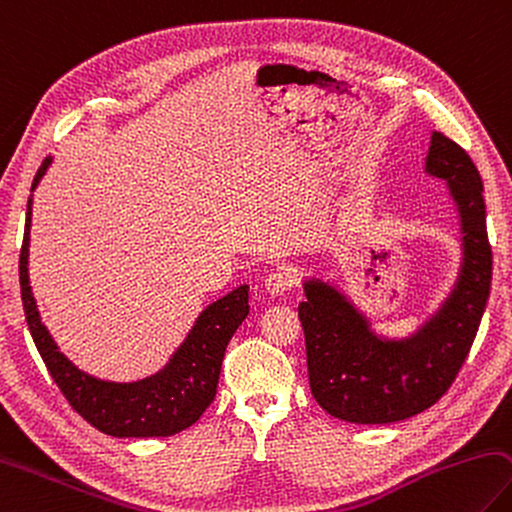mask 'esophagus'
Listing matches in <instances>:
<instances>
[{"mask_svg":"<svg viewBox=\"0 0 512 512\" xmlns=\"http://www.w3.org/2000/svg\"><path fill=\"white\" fill-rule=\"evenodd\" d=\"M293 284H295V275L288 271V268H280L277 273H271L266 277L264 288L271 297H282L284 293L291 291Z\"/></svg>","mask_w":512,"mask_h":512,"instance_id":"34e87169","label":"esophagus"}]
</instances>
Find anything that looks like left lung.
I'll return each mask as SVG.
<instances>
[{"label": "left lung", "mask_w": 512, "mask_h": 512, "mask_svg": "<svg viewBox=\"0 0 512 512\" xmlns=\"http://www.w3.org/2000/svg\"><path fill=\"white\" fill-rule=\"evenodd\" d=\"M425 172L445 181L459 212L457 282L430 318L405 338H385L331 282L306 277L300 313L311 394L324 412L347 423L405 421L448 392L468 358L486 311L492 250L483 183L466 150L432 132Z\"/></svg>", "instance_id": "obj_1"}]
</instances>
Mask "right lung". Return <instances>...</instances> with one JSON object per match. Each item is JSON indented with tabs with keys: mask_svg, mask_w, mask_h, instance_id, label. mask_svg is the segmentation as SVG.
I'll use <instances>...</instances> for the list:
<instances>
[{
	"mask_svg": "<svg viewBox=\"0 0 512 512\" xmlns=\"http://www.w3.org/2000/svg\"><path fill=\"white\" fill-rule=\"evenodd\" d=\"M51 163V156L44 159L33 179L31 192ZM31 215L33 197H29L26 206L24 244L20 250L22 304L35 347L69 405L96 430L118 439L172 436L197 423L199 416L215 401L226 347L232 333L248 315V284L237 286L235 291L208 304L194 320L179 349L156 374L134 383L100 380L73 365L42 324L29 280Z\"/></svg>",
	"mask_w": 512,
	"mask_h": 512,
	"instance_id": "right-lung-1",
	"label": "right lung"
}]
</instances>
